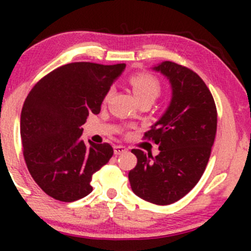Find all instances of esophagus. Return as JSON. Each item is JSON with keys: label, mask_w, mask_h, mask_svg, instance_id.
<instances>
[{"label": "esophagus", "mask_w": 251, "mask_h": 251, "mask_svg": "<svg viewBox=\"0 0 251 251\" xmlns=\"http://www.w3.org/2000/svg\"><path fill=\"white\" fill-rule=\"evenodd\" d=\"M127 151V148L124 146H114V153L116 154V155H120V154H124Z\"/></svg>", "instance_id": "34e87169"}]
</instances>
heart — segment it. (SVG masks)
Here are the masks:
<instances>
[{"label": "heart", "instance_id": "obj_1", "mask_svg": "<svg viewBox=\"0 0 251 251\" xmlns=\"http://www.w3.org/2000/svg\"><path fill=\"white\" fill-rule=\"evenodd\" d=\"M132 91L135 93L137 100H155L158 96L160 95V85L155 77L147 74H137L133 75L130 78Z\"/></svg>", "mask_w": 251, "mask_h": 251}]
</instances>
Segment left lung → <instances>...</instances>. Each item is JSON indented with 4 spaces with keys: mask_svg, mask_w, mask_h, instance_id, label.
Listing matches in <instances>:
<instances>
[{
    "mask_svg": "<svg viewBox=\"0 0 251 251\" xmlns=\"http://www.w3.org/2000/svg\"><path fill=\"white\" fill-rule=\"evenodd\" d=\"M151 70L170 82L171 100L146 137L159 144V154L133 149L137 165L128 173L133 193L156 205L183 198L201 179L209 161L217 111L209 88L191 69L161 62Z\"/></svg>",
    "mask_w": 251,
    "mask_h": 251,
    "instance_id": "1",
    "label": "left lung"
}]
</instances>
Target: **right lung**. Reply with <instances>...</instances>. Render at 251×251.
Instances as JSON below:
<instances>
[{"label": "right lung", "mask_w": 251, "mask_h": 251, "mask_svg": "<svg viewBox=\"0 0 251 251\" xmlns=\"http://www.w3.org/2000/svg\"><path fill=\"white\" fill-rule=\"evenodd\" d=\"M125 64L78 62L42 77L25 100L20 137L27 170L40 188L60 201H78L92 192V175L109 161L110 144L85 143L81 126L98 114L110 86Z\"/></svg>", "instance_id": "add662e5"}]
</instances>
